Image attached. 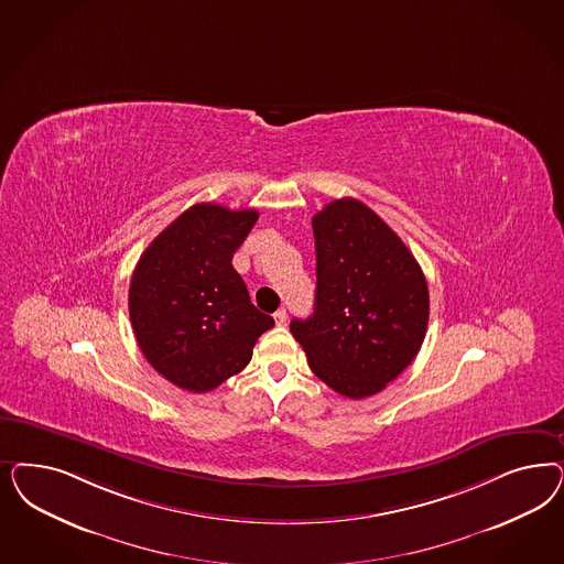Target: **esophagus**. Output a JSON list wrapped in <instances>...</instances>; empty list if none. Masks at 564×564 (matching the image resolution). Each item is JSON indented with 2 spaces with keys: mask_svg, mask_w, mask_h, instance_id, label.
Instances as JSON below:
<instances>
[{
  "mask_svg": "<svg viewBox=\"0 0 564 564\" xmlns=\"http://www.w3.org/2000/svg\"><path fill=\"white\" fill-rule=\"evenodd\" d=\"M273 322L275 326H284L286 324V310H278L273 313Z\"/></svg>",
  "mask_w": 564,
  "mask_h": 564,
  "instance_id": "obj_1",
  "label": "esophagus"
}]
</instances>
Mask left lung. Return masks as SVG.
Wrapping results in <instances>:
<instances>
[{
  "mask_svg": "<svg viewBox=\"0 0 564 564\" xmlns=\"http://www.w3.org/2000/svg\"><path fill=\"white\" fill-rule=\"evenodd\" d=\"M315 307L292 319L311 371L348 399L378 394L417 357L430 292L417 259L373 209L332 200L313 216Z\"/></svg>",
  "mask_w": 564,
  "mask_h": 564,
  "instance_id": "1",
  "label": "left lung"
}]
</instances>
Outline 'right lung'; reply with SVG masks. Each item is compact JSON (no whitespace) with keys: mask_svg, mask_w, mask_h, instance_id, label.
<instances>
[{"mask_svg":"<svg viewBox=\"0 0 564 564\" xmlns=\"http://www.w3.org/2000/svg\"><path fill=\"white\" fill-rule=\"evenodd\" d=\"M259 214L197 203L141 254L128 291L139 348L165 380L209 392L242 371L273 326L249 299L232 254Z\"/></svg>","mask_w":564,"mask_h":564,"instance_id":"obj_1","label":"right lung"}]
</instances>
